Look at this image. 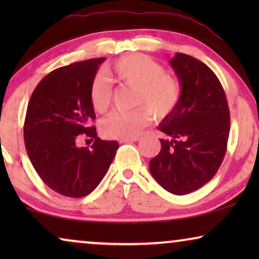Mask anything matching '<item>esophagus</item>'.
Masks as SVG:
<instances>
[{
    "label": "esophagus",
    "instance_id": "obj_1",
    "mask_svg": "<svg viewBox=\"0 0 259 259\" xmlns=\"http://www.w3.org/2000/svg\"><path fill=\"white\" fill-rule=\"evenodd\" d=\"M139 140V138H131V139H120L119 143L120 144H125V143H134V141Z\"/></svg>",
    "mask_w": 259,
    "mask_h": 259
}]
</instances>
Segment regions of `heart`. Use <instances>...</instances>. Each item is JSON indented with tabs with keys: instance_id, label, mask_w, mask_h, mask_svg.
Returning <instances> with one entry per match:
<instances>
[{
	"instance_id": "obj_1",
	"label": "heart",
	"mask_w": 259,
	"mask_h": 259,
	"mask_svg": "<svg viewBox=\"0 0 259 259\" xmlns=\"http://www.w3.org/2000/svg\"><path fill=\"white\" fill-rule=\"evenodd\" d=\"M108 73L120 86L134 90L133 106L128 112H114L101 122V132L111 139H131L139 136L150 123V113L164 119L171 114L182 98V86L175 76L165 73L160 63L148 56L131 54L119 59ZM90 99L98 113H105L112 102V87L104 76H95L91 83Z\"/></svg>"
}]
</instances>
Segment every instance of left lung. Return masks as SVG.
Instances as JSON below:
<instances>
[{
    "mask_svg": "<svg viewBox=\"0 0 259 259\" xmlns=\"http://www.w3.org/2000/svg\"><path fill=\"white\" fill-rule=\"evenodd\" d=\"M169 65L182 86V98L158 130L161 150L150 172L177 196L193 192L213 178L224 159L230 132L228 101L215 74L199 60L177 53Z\"/></svg>",
    "mask_w": 259,
    "mask_h": 259,
    "instance_id": "left-lung-1",
    "label": "left lung"
}]
</instances>
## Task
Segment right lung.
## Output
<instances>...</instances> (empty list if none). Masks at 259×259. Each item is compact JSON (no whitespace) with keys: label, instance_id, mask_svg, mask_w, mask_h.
Masks as SVG:
<instances>
[{"label":"right lung","instance_id":"1","mask_svg":"<svg viewBox=\"0 0 259 259\" xmlns=\"http://www.w3.org/2000/svg\"><path fill=\"white\" fill-rule=\"evenodd\" d=\"M106 58L91 59L53 70L40 81L27 107L24 145L35 171L53 191L81 198L95 190L107 173L119 144L101 140L90 88ZM81 135L95 139L79 148Z\"/></svg>","mask_w":259,"mask_h":259}]
</instances>
